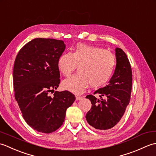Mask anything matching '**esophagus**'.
Masks as SVG:
<instances>
[{
	"label": "esophagus",
	"mask_w": 156,
	"mask_h": 156,
	"mask_svg": "<svg viewBox=\"0 0 156 156\" xmlns=\"http://www.w3.org/2000/svg\"><path fill=\"white\" fill-rule=\"evenodd\" d=\"M82 97H80V96H78V95L76 96V101H79V100H80V99H82Z\"/></svg>",
	"instance_id": "1"
}]
</instances>
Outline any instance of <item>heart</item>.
Wrapping results in <instances>:
<instances>
[{"mask_svg": "<svg viewBox=\"0 0 156 156\" xmlns=\"http://www.w3.org/2000/svg\"><path fill=\"white\" fill-rule=\"evenodd\" d=\"M117 60L111 51L97 46L78 44L72 51L62 54L58 60L59 72L68 76L78 66V73L66 79L62 88L81 94L90 84L98 88L107 84L113 75Z\"/></svg>", "mask_w": 156, "mask_h": 156, "instance_id": "heart-1", "label": "heart"}]
</instances>
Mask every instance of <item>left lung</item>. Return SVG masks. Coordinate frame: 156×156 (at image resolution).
Wrapping results in <instances>:
<instances>
[{"label": "left lung", "mask_w": 156, "mask_h": 156, "mask_svg": "<svg viewBox=\"0 0 156 156\" xmlns=\"http://www.w3.org/2000/svg\"><path fill=\"white\" fill-rule=\"evenodd\" d=\"M117 65L115 73L104 88H99L94 94H99L98 99L92 94L86 98L91 101L92 107L86 119L88 124L101 131L111 129L118 124L123 116L131 98L132 70L127 56L122 49H115ZM105 96L104 99L102 97Z\"/></svg>", "instance_id": "obj_1"}]
</instances>
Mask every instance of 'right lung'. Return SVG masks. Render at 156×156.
I'll return each instance as SVG.
<instances>
[{"mask_svg": "<svg viewBox=\"0 0 156 156\" xmlns=\"http://www.w3.org/2000/svg\"><path fill=\"white\" fill-rule=\"evenodd\" d=\"M66 48L55 39L35 38L16 55L13 87L23 119L35 130L50 133L62 125L67 108L76 97L68 90L55 91L60 83L58 60Z\"/></svg>", "mask_w": 156, "mask_h": 156, "instance_id": "right-lung-1", "label": "right lung"}]
</instances>
